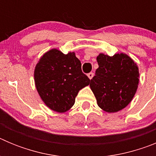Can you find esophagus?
<instances>
[{
  "label": "esophagus",
  "mask_w": 156,
  "mask_h": 156,
  "mask_svg": "<svg viewBox=\"0 0 156 156\" xmlns=\"http://www.w3.org/2000/svg\"><path fill=\"white\" fill-rule=\"evenodd\" d=\"M87 76H88V78H89V79L91 80L92 78H93V76H94V73H89L87 74Z\"/></svg>",
  "instance_id": "esophagus-1"
}]
</instances>
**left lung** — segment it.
Masks as SVG:
<instances>
[{
	"label": "left lung",
	"mask_w": 156,
	"mask_h": 156,
	"mask_svg": "<svg viewBox=\"0 0 156 156\" xmlns=\"http://www.w3.org/2000/svg\"><path fill=\"white\" fill-rule=\"evenodd\" d=\"M98 68L90 80V87L98 105L107 112H116L129 105L139 83V70L133 59L120 53L113 56L101 53Z\"/></svg>",
	"instance_id": "obj_1"
}]
</instances>
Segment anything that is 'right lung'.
Segmentation results:
<instances>
[{
    "mask_svg": "<svg viewBox=\"0 0 156 156\" xmlns=\"http://www.w3.org/2000/svg\"><path fill=\"white\" fill-rule=\"evenodd\" d=\"M34 81L47 107L62 113L73 107L78 92L90 80L83 73L74 52L65 55L54 48L44 54L36 65Z\"/></svg>",
    "mask_w": 156,
    "mask_h": 156,
    "instance_id": "obj_1",
    "label": "right lung"
}]
</instances>
